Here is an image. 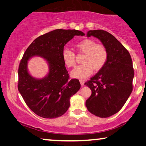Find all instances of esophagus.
I'll return each mask as SVG.
<instances>
[{
    "mask_svg": "<svg viewBox=\"0 0 146 146\" xmlns=\"http://www.w3.org/2000/svg\"><path fill=\"white\" fill-rule=\"evenodd\" d=\"M79 82H80L81 85H82V86H84V80H83V79H81V80H79Z\"/></svg>",
    "mask_w": 146,
    "mask_h": 146,
    "instance_id": "1",
    "label": "esophagus"
}]
</instances>
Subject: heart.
<instances>
[{"instance_id": "1", "label": "heart", "mask_w": 146, "mask_h": 146, "mask_svg": "<svg viewBox=\"0 0 146 146\" xmlns=\"http://www.w3.org/2000/svg\"><path fill=\"white\" fill-rule=\"evenodd\" d=\"M77 50L84 53L82 62L71 72V76L77 79H85L92 74L93 70L98 71L104 67L108 60L107 48L102 44H96L94 40L84 39L75 44ZM62 60L68 68L75 66V53L69 49H64L62 53Z\"/></svg>"}]
</instances>
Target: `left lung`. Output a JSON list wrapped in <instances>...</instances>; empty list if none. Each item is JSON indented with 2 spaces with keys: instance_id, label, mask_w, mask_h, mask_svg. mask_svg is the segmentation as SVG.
<instances>
[{
  "instance_id": "left-lung-1",
  "label": "left lung",
  "mask_w": 146,
  "mask_h": 146,
  "mask_svg": "<svg viewBox=\"0 0 146 146\" xmlns=\"http://www.w3.org/2000/svg\"><path fill=\"white\" fill-rule=\"evenodd\" d=\"M87 36L100 40L107 48L108 57L104 67L85 83L92 90L86 106L97 117H109L122 108L132 92L134 70L131 57L123 44L106 31L90 30Z\"/></svg>"
}]
</instances>
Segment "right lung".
I'll use <instances>...</instances> for the list:
<instances>
[{
    "label": "right lung",
    "mask_w": 146,
    "mask_h": 146,
    "mask_svg": "<svg viewBox=\"0 0 146 146\" xmlns=\"http://www.w3.org/2000/svg\"><path fill=\"white\" fill-rule=\"evenodd\" d=\"M84 35L76 29H55L38 37L25 50L18 69V90L37 115L54 119L67 112L70 98L78 92L81 84L79 79H70L62 53L73 37ZM34 56L43 57L49 62V73L43 79H35L27 71V60Z\"/></svg>",
    "instance_id": "right-lung-1"
}]
</instances>
